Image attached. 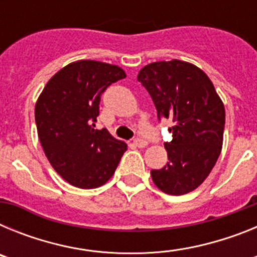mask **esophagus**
I'll use <instances>...</instances> for the list:
<instances>
[{
    "label": "esophagus",
    "instance_id": "34e87169",
    "mask_svg": "<svg viewBox=\"0 0 257 257\" xmlns=\"http://www.w3.org/2000/svg\"><path fill=\"white\" fill-rule=\"evenodd\" d=\"M134 144H135L138 148H144V147H147V145H148V142L144 139H140V138H138V139L134 140Z\"/></svg>",
    "mask_w": 257,
    "mask_h": 257
}]
</instances>
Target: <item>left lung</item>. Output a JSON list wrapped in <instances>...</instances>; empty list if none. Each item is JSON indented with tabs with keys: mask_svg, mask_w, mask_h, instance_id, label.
I'll use <instances>...</instances> for the list:
<instances>
[{
	"mask_svg": "<svg viewBox=\"0 0 257 257\" xmlns=\"http://www.w3.org/2000/svg\"><path fill=\"white\" fill-rule=\"evenodd\" d=\"M138 81L151 95L158 118L174 122L172 140L165 143L169 162L152 170V179L167 194H187L205 181L219 158L224 104L203 70L176 59L145 65Z\"/></svg>",
	"mask_w": 257,
	"mask_h": 257,
	"instance_id": "1",
	"label": "left lung"
}]
</instances>
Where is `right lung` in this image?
I'll return each mask as SVG.
<instances>
[{
	"mask_svg": "<svg viewBox=\"0 0 257 257\" xmlns=\"http://www.w3.org/2000/svg\"><path fill=\"white\" fill-rule=\"evenodd\" d=\"M124 77L117 65L74 61L52 76L38 97L35 117L41 145L54 170L73 187L105 184L126 152V143L106 128H94L101 94Z\"/></svg>",
	"mask_w": 257,
	"mask_h": 257,
	"instance_id": "add662e5",
	"label": "right lung"
}]
</instances>
